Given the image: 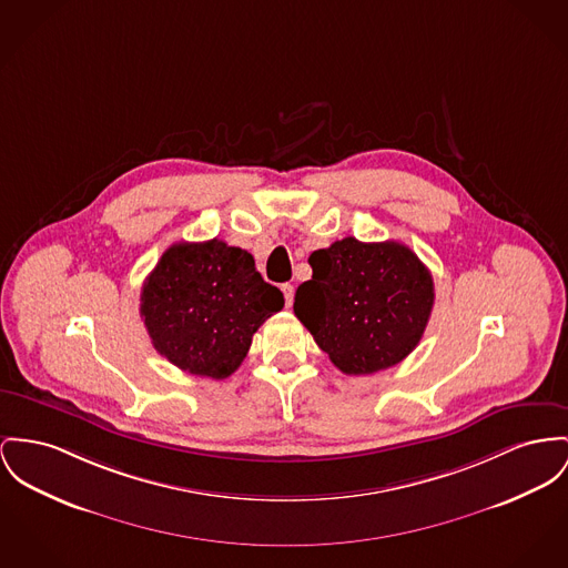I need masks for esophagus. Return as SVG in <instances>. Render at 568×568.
I'll use <instances>...</instances> for the list:
<instances>
[{
  "instance_id": "1",
  "label": "esophagus",
  "mask_w": 568,
  "mask_h": 568,
  "mask_svg": "<svg viewBox=\"0 0 568 568\" xmlns=\"http://www.w3.org/2000/svg\"><path fill=\"white\" fill-rule=\"evenodd\" d=\"M282 293H284V302L291 307L293 297H295V286L293 284H282Z\"/></svg>"
}]
</instances>
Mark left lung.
Here are the masks:
<instances>
[{
    "label": "left lung",
    "instance_id": "left-lung-1",
    "mask_svg": "<svg viewBox=\"0 0 568 568\" xmlns=\"http://www.w3.org/2000/svg\"><path fill=\"white\" fill-rule=\"evenodd\" d=\"M307 263L312 280L297 288L293 310L344 375L385 371L416 348L435 286L407 245L346 236Z\"/></svg>",
    "mask_w": 568,
    "mask_h": 568
}]
</instances>
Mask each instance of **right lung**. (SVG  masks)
Wrapping results in <instances>:
<instances>
[{"instance_id": "right-lung-1", "label": "right lung", "mask_w": 568, "mask_h": 568, "mask_svg": "<svg viewBox=\"0 0 568 568\" xmlns=\"http://www.w3.org/2000/svg\"><path fill=\"white\" fill-rule=\"evenodd\" d=\"M140 300L152 346L181 371L211 378L230 377L258 327L284 307L252 254L220 239L168 247Z\"/></svg>"}]
</instances>
